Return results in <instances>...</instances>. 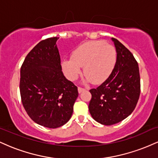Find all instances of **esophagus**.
Segmentation results:
<instances>
[{"label": "esophagus", "mask_w": 158, "mask_h": 158, "mask_svg": "<svg viewBox=\"0 0 158 158\" xmlns=\"http://www.w3.org/2000/svg\"><path fill=\"white\" fill-rule=\"evenodd\" d=\"M85 88H81V87H79V88H78V91H79V94H81V92L85 91Z\"/></svg>", "instance_id": "esophagus-1"}]
</instances>
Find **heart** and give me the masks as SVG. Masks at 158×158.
<instances>
[{"label": "heart", "instance_id": "heart-1", "mask_svg": "<svg viewBox=\"0 0 158 158\" xmlns=\"http://www.w3.org/2000/svg\"><path fill=\"white\" fill-rule=\"evenodd\" d=\"M116 62L117 51L113 45L103 41H91L76 48L70 59L61 61V68L68 79L74 81L83 67L85 82L100 84L109 77Z\"/></svg>", "mask_w": 158, "mask_h": 158}]
</instances>
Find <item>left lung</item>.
Returning <instances> with one entry per match:
<instances>
[{"label":"left lung","mask_w":158,"mask_h":158,"mask_svg":"<svg viewBox=\"0 0 158 158\" xmlns=\"http://www.w3.org/2000/svg\"><path fill=\"white\" fill-rule=\"evenodd\" d=\"M117 50V62L109 77L97 88L90 89L89 111L105 126L116 124L135 110L140 94L138 63L133 54L112 38Z\"/></svg>","instance_id":"obj_1"}]
</instances>
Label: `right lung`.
<instances>
[{"instance_id": "1", "label": "right lung", "mask_w": 158, "mask_h": 158, "mask_svg": "<svg viewBox=\"0 0 158 158\" xmlns=\"http://www.w3.org/2000/svg\"><path fill=\"white\" fill-rule=\"evenodd\" d=\"M57 37L36 44L21 68L20 94L25 110L34 122L50 128L68 122L78 88L61 71Z\"/></svg>"}]
</instances>
